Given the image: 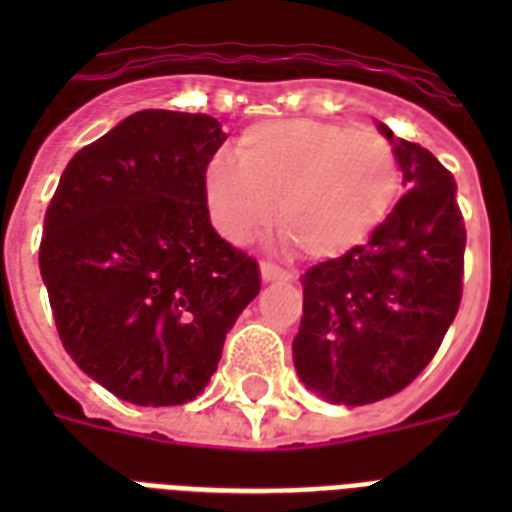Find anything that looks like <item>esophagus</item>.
Here are the masks:
<instances>
[{
    "label": "esophagus",
    "mask_w": 512,
    "mask_h": 512,
    "mask_svg": "<svg viewBox=\"0 0 512 512\" xmlns=\"http://www.w3.org/2000/svg\"><path fill=\"white\" fill-rule=\"evenodd\" d=\"M260 276H263L265 284H271V281H289V279H292L287 271H281V268H276V265H271V263H260Z\"/></svg>",
    "instance_id": "1"
}]
</instances>
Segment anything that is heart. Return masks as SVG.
I'll list each match as a JSON object with an SVG mask.
<instances>
[{"label": "heart", "mask_w": 512, "mask_h": 512, "mask_svg": "<svg viewBox=\"0 0 512 512\" xmlns=\"http://www.w3.org/2000/svg\"><path fill=\"white\" fill-rule=\"evenodd\" d=\"M236 164L212 159L201 177L209 220L228 244L276 225L300 255L329 263L380 231L401 196V164L377 132L319 119H279L241 132Z\"/></svg>", "instance_id": "heart-1"}]
</instances>
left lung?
<instances>
[{
  "label": "left lung",
  "instance_id": "8db88e82",
  "mask_svg": "<svg viewBox=\"0 0 512 512\" xmlns=\"http://www.w3.org/2000/svg\"><path fill=\"white\" fill-rule=\"evenodd\" d=\"M406 191L364 247L308 268L292 358L329 404L364 406L404 390L436 356L462 300L465 223L452 172L393 138Z\"/></svg>",
  "mask_w": 512,
  "mask_h": 512
}]
</instances>
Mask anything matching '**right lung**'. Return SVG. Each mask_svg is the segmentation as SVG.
<instances>
[{
  "label": "right lung",
  "mask_w": 512,
  "mask_h": 512,
  "mask_svg": "<svg viewBox=\"0 0 512 512\" xmlns=\"http://www.w3.org/2000/svg\"><path fill=\"white\" fill-rule=\"evenodd\" d=\"M225 132L148 108L84 146L44 215L39 271L60 342L87 377L138 406L207 388L260 268L209 223L201 177Z\"/></svg>",
  "instance_id": "add662e5"
}]
</instances>
